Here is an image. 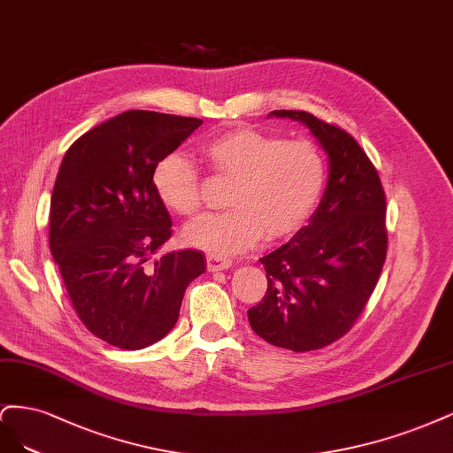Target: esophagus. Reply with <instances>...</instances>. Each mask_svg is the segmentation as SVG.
<instances>
[{
	"label": "esophagus",
	"instance_id": "esophagus-1",
	"mask_svg": "<svg viewBox=\"0 0 453 453\" xmlns=\"http://www.w3.org/2000/svg\"><path fill=\"white\" fill-rule=\"evenodd\" d=\"M233 267V261L231 259H224V257H218V256H207V269L211 273L216 271H226Z\"/></svg>",
	"mask_w": 453,
	"mask_h": 453
}]
</instances>
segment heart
<instances>
[{
	"mask_svg": "<svg viewBox=\"0 0 453 453\" xmlns=\"http://www.w3.org/2000/svg\"><path fill=\"white\" fill-rule=\"evenodd\" d=\"M201 154L218 174L233 179L227 194L231 211L184 229L186 244L211 256L241 254L264 235H291L309 220L322 196L324 157L306 141H282L241 127L209 141ZM154 186L173 212L186 218L197 214L199 177L186 156H165L154 171Z\"/></svg>",
	"mask_w": 453,
	"mask_h": 453,
	"instance_id": "b5f03b06",
	"label": "heart"
}]
</instances>
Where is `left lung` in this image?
I'll use <instances>...</instances> for the list:
<instances>
[{
	"mask_svg": "<svg viewBox=\"0 0 453 453\" xmlns=\"http://www.w3.org/2000/svg\"><path fill=\"white\" fill-rule=\"evenodd\" d=\"M311 129L327 154L322 201L286 244L261 257L267 294L248 322L273 346L311 352L354 326L382 273L386 197L371 159L344 129L304 111H273Z\"/></svg>",
	"mask_w": 453,
	"mask_h": 453,
	"instance_id": "1",
	"label": "left lung"
}]
</instances>
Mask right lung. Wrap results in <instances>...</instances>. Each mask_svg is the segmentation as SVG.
I'll return each mask as SVG.
<instances>
[{
	"instance_id": "obj_1",
	"label": "right lung",
	"mask_w": 453,
	"mask_h": 453,
	"mask_svg": "<svg viewBox=\"0 0 453 453\" xmlns=\"http://www.w3.org/2000/svg\"><path fill=\"white\" fill-rule=\"evenodd\" d=\"M201 124L127 111L86 131L58 169L50 252L82 324L116 348L162 341L177 324L188 284L207 269L196 250L156 257L173 224L154 171Z\"/></svg>"
}]
</instances>
